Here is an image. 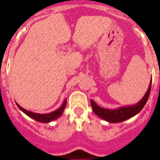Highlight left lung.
<instances>
[{"label": "left lung", "instance_id": "left-lung-1", "mask_svg": "<svg viewBox=\"0 0 160 160\" xmlns=\"http://www.w3.org/2000/svg\"><path fill=\"white\" fill-rule=\"evenodd\" d=\"M151 87H152V78H151V82H150L148 90L140 101L135 105L125 106V107H118L117 109L103 108V107H101L98 105L94 100L90 99L93 111L99 118H101L102 119H104L107 122H112V123L123 122L125 120H128L134 117L142 111V109L144 107L145 104L148 102V98H149Z\"/></svg>", "mask_w": 160, "mask_h": 160}]
</instances>
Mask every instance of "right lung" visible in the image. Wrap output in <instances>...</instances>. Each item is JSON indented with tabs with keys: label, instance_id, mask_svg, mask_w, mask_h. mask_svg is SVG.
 <instances>
[{
	"label": "right lung",
	"instance_id": "obj_1",
	"mask_svg": "<svg viewBox=\"0 0 160 160\" xmlns=\"http://www.w3.org/2000/svg\"><path fill=\"white\" fill-rule=\"evenodd\" d=\"M16 104L18 107V108H19L22 112L25 113L27 116H29V118L36 120L38 122L46 123V122H52V121H53V120H56L63 114V111H64L66 106V98L64 100V102H62V106H61L58 109H57V110H55L54 111H52V112L50 113H47V114H39V113L32 112V111H27V110L22 108V107L17 102Z\"/></svg>",
	"mask_w": 160,
	"mask_h": 160
}]
</instances>
